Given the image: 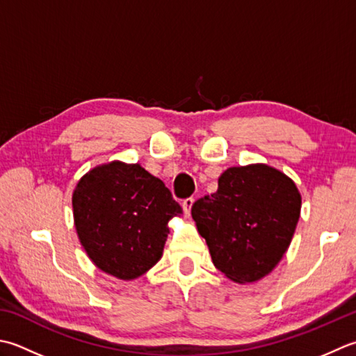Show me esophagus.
Listing matches in <instances>:
<instances>
[{"mask_svg": "<svg viewBox=\"0 0 356 356\" xmlns=\"http://www.w3.org/2000/svg\"><path fill=\"white\" fill-rule=\"evenodd\" d=\"M193 204H194V199H193V197H188V199H185V200L182 202V208H184L185 216H190Z\"/></svg>", "mask_w": 356, "mask_h": 356, "instance_id": "esophagus-1", "label": "esophagus"}]
</instances>
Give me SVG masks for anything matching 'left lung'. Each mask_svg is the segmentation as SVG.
<instances>
[{"instance_id": "8db88e82", "label": "left lung", "mask_w": 356, "mask_h": 356, "mask_svg": "<svg viewBox=\"0 0 356 356\" xmlns=\"http://www.w3.org/2000/svg\"><path fill=\"white\" fill-rule=\"evenodd\" d=\"M191 216L214 267L252 284L273 271L293 238L301 193L287 174L266 163L232 166L218 191L194 202Z\"/></svg>"}]
</instances>
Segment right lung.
Returning a JSON list of instances; mask_svg holds the SVG:
<instances>
[{"label": "right lung", "instance_id": "1", "mask_svg": "<svg viewBox=\"0 0 356 356\" xmlns=\"http://www.w3.org/2000/svg\"><path fill=\"white\" fill-rule=\"evenodd\" d=\"M74 225L94 266L131 281L154 267L163 254L168 222L182 214L162 180L138 163L99 165L72 193Z\"/></svg>", "mask_w": 356, "mask_h": 356}]
</instances>
